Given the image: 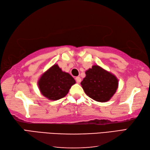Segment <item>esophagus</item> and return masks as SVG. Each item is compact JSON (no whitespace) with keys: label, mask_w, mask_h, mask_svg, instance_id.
I'll list each match as a JSON object with an SVG mask.
<instances>
[{"label":"esophagus","mask_w":150,"mask_h":150,"mask_svg":"<svg viewBox=\"0 0 150 150\" xmlns=\"http://www.w3.org/2000/svg\"><path fill=\"white\" fill-rule=\"evenodd\" d=\"M76 81H77L78 83H79L81 81V79L79 78V77H76Z\"/></svg>","instance_id":"obj_1"}]
</instances>
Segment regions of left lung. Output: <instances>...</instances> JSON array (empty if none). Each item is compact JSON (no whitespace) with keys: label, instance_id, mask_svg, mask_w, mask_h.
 Here are the masks:
<instances>
[{"label":"left lung","instance_id":"left-lung-1","mask_svg":"<svg viewBox=\"0 0 150 150\" xmlns=\"http://www.w3.org/2000/svg\"><path fill=\"white\" fill-rule=\"evenodd\" d=\"M81 82L85 93L99 102H107L113 96L118 87V79L115 74L99 65H93L85 71Z\"/></svg>","mask_w":150,"mask_h":150}]
</instances>
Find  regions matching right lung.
Masks as SVG:
<instances>
[{
	"label": "right lung",
	"mask_w": 150,
	"mask_h": 150,
	"mask_svg": "<svg viewBox=\"0 0 150 150\" xmlns=\"http://www.w3.org/2000/svg\"><path fill=\"white\" fill-rule=\"evenodd\" d=\"M75 83L72 76L63 71L57 64H54L42 73L38 81V88L42 95L52 101L65 97Z\"/></svg>",
	"instance_id": "1"
}]
</instances>
